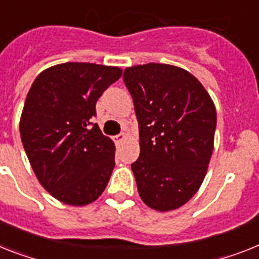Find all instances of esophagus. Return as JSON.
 I'll use <instances>...</instances> for the list:
<instances>
[{
  "instance_id": "esophagus-1",
  "label": "esophagus",
  "mask_w": 259,
  "mask_h": 259,
  "mask_svg": "<svg viewBox=\"0 0 259 259\" xmlns=\"http://www.w3.org/2000/svg\"><path fill=\"white\" fill-rule=\"evenodd\" d=\"M124 139H125V134H119L116 135V136H114L115 143H121Z\"/></svg>"
}]
</instances>
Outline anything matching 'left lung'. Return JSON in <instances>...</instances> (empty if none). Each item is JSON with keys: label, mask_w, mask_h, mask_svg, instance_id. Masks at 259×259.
<instances>
[{"label": "left lung", "mask_w": 259, "mask_h": 259, "mask_svg": "<svg viewBox=\"0 0 259 259\" xmlns=\"http://www.w3.org/2000/svg\"><path fill=\"white\" fill-rule=\"evenodd\" d=\"M123 79L139 121L140 156L131 168L140 198L155 210H175L193 197L208 170L214 103L197 78L176 66H132Z\"/></svg>", "instance_id": "left-lung-1"}]
</instances>
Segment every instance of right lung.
<instances>
[{"label": "right lung", "instance_id": "obj_1", "mask_svg": "<svg viewBox=\"0 0 259 259\" xmlns=\"http://www.w3.org/2000/svg\"><path fill=\"white\" fill-rule=\"evenodd\" d=\"M121 68L67 62L35 78L19 132L40 185L63 204L83 206L103 193L115 166V145L93 124L95 104Z\"/></svg>", "mask_w": 259, "mask_h": 259}]
</instances>
